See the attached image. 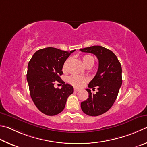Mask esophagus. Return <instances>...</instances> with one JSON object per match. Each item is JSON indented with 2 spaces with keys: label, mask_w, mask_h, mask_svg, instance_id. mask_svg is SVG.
Returning a JSON list of instances; mask_svg holds the SVG:
<instances>
[{
  "label": "esophagus",
  "mask_w": 147,
  "mask_h": 147,
  "mask_svg": "<svg viewBox=\"0 0 147 147\" xmlns=\"http://www.w3.org/2000/svg\"><path fill=\"white\" fill-rule=\"evenodd\" d=\"M79 90H79V88H74V91L75 92H79Z\"/></svg>",
  "instance_id": "1"
}]
</instances>
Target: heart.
<instances>
[{
    "mask_svg": "<svg viewBox=\"0 0 147 147\" xmlns=\"http://www.w3.org/2000/svg\"><path fill=\"white\" fill-rule=\"evenodd\" d=\"M82 61H83V63L86 67L87 66H93L95 62V59L94 57L90 55H85L82 57ZM69 61V59H67V60L64 62L63 64V69H66L68 66V64ZM88 81V78L87 77L84 76H77L74 75L71 77H69L68 79L69 83L72 85L76 87H81L84 85V83H86L87 81Z\"/></svg>",
    "mask_w": 147,
    "mask_h": 147,
    "instance_id": "heart-1",
    "label": "heart"
}]
</instances>
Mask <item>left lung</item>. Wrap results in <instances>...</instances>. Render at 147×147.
Returning <instances> with one entry per match:
<instances>
[{"mask_svg":"<svg viewBox=\"0 0 147 147\" xmlns=\"http://www.w3.org/2000/svg\"><path fill=\"white\" fill-rule=\"evenodd\" d=\"M80 50L94 54L99 61L96 75L88 84L89 88L94 89L97 86L98 92L92 94L90 89H86L89 94L88 98L81 104L84 114L97 116L107 112L117 98L122 84L121 65L116 55L102 46H90Z\"/></svg>","mask_w":147,"mask_h":147,"instance_id":"1","label":"left lung"}]
</instances>
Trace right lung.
<instances>
[{"label": "right lung", "instance_id": "right-lung-1", "mask_svg": "<svg viewBox=\"0 0 147 147\" xmlns=\"http://www.w3.org/2000/svg\"><path fill=\"white\" fill-rule=\"evenodd\" d=\"M76 50L70 51L48 47L38 50L28 63L27 81L30 96L35 106L43 114L55 115L65 107L66 100L73 94V86L64 84L60 76L64 62ZM56 82L63 84L55 89Z\"/></svg>", "mask_w": 147, "mask_h": 147}]
</instances>
